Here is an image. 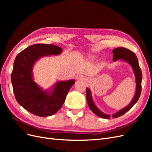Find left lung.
<instances>
[{
	"label": "left lung",
	"instance_id": "1",
	"mask_svg": "<svg viewBox=\"0 0 152 152\" xmlns=\"http://www.w3.org/2000/svg\"><path fill=\"white\" fill-rule=\"evenodd\" d=\"M112 53L113 54V61H117L118 59H122V60L126 61L127 62H128L132 66L135 73L136 82V94L134 98H133V99L132 100L131 103L128 106H127L126 108L122 109L121 110H120V111H118L117 113L113 114L112 115L113 118H117L122 116V115L128 112L129 110L137 102V100L139 99L140 96L141 95V93L142 72L139 65L137 58L134 53H133L129 49L122 48V47L114 49L113 50ZM86 98H87V103H88L89 107L92 112H93L96 115H97L98 116L103 118L108 119L110 117V115H108L104 114V113L102 112L97 107H96L93 102V99H92L91 92L88 88L86 89Z\"/></svg>",
	"mask_w": 152,
	"mask_h": 152
}]
</instances>
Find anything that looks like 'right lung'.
Listing matches in <instances>:
<instances>
[{"instance_id": "right-lung-1", "label": "right lung", "mask_w": 152, "mask_h": 152, "mask_svg": "<svg viewBox=\"0 0 152 152\" xmlns=\"http://www.w3.org/2000/svg\"><path fill=\"white\" fill-rule=\"evenodd\" d=\"M62 48L53 44H36L18 53L14 62L11 82L16 99L30 113L48 117L56 113L65 102L74 80L57 82L51 94L43 91L32 79L31 70L37 59L61 54Z\"/></svg>"}]
</instances>
